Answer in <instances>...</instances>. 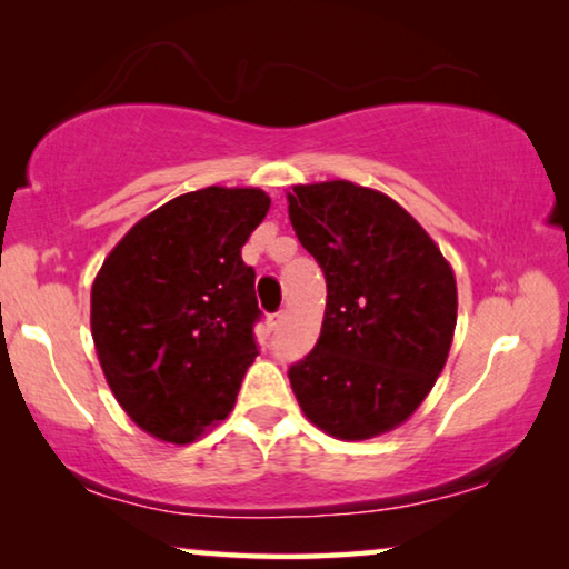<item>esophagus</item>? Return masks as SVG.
<instances>
[{"instance_id":"1","label":"esophagus","mask_w":569,"mask_h":569,"mask_svg":"<svg viewBox=\"0 0 569 569\" xmlns=\"http://www.w3.org/2000/svg\"><path fill=\"white\" fill-rule=\"evenodd\" d=\"M281 321H283V311L268 313V319H266V327H268V332H276V329L281 327Z\"/></svg>"}]
</instances>
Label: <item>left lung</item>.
Returning a JSON list of instances; mask_svg holds the SVG:
<instances>
[{"instance_id": "obj_1", "label": "left lung", "mask_w": 569, "mask_h": 569, "mask_svg": "<svg viewBox=\"0 0 569 569\" xmlns=\"http://www.w3.org/2000/svg\"><path fill=\"white\" fill-rule=\"evenodd\" d=\"M296 237L325 270L313 350L288 370L303 417L360 442L393 431L442 372L457 325L455 270L401 203L352 181L286 193Z\"/></svg>"}]
</instances>
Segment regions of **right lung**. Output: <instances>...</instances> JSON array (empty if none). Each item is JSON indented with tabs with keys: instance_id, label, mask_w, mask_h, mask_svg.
<instances>
[{
	"instance_id": "add662e5",
	"label": "right lung",
	"mask_w": 569,
	"mask_h": 569,
	"mask_svg": "<svg viewBox=\"0 0 569 569\" xmlns=\"http://www.w3.org/2000/svg\"><path fill=\"white\" fill-rule=\"evenodd\" d=\"M268 209L262 189L181 193L101 262L91 286L99 366L127 417L160 442L189 445L234 409L260 317L240 250Z\"/></svg>"
}]
</instances>
